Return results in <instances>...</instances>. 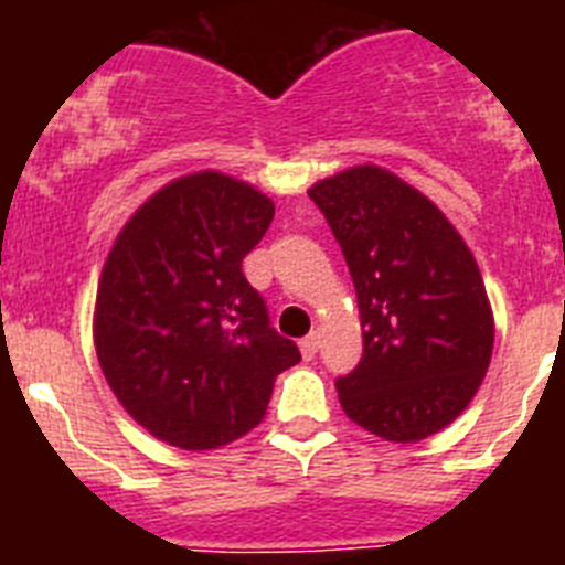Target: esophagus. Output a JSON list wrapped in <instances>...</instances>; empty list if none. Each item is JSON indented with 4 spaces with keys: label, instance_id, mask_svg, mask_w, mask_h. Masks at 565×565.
Segmentation results:
<instances>
[{
    "label": "esophagus",
    "instance_id": "34e87169",
    "mask_svg": "<svg viewBox=\"0 0 565 565\" xmlns=\"http://www.w3.org/2000/svg\"><path fill=\"white\" fill-rule=\"evenodd\" d=\"M317 348H319V333H308L302 342H299V351H302V359H313L317 356Z\"/></svg>",
    "mask_w": 565,
    "mask_h": 565
}]
</instances>
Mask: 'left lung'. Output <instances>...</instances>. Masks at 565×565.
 I'll use <instances>...</instances> for the list:
<instances>
[{
	"mask_svg": "<svg viewBox=\"0 0 565 565\" xmlns=\"http://www.w3.org/2000/svg\"><path fill=\"white\" fill-rule=\"evenodd\" d=\"M353 277L362 359L337 379L344 416L413 444L456 422L483 382L495 322L481 271L441 209L373 163L313 183Z\"/></svg>",
	"mask_w": 565,
	"mask_h": 565,
	"instance_id": "1",
	"label": "left lung"
}]
</instances>
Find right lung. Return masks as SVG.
I'll list each match as a JSON object with an SVG mask.
<instances>
[{
	"label": "right lung",
	"mask_w": 565,
	"mask_h": 565,
	"mask_svg": "<svg viewBox=\"0 0 565 565\" xmlns=\"http://www.w3.org/2000/svg\"><path fill=\"white\" fill-rule=\"evenodd\" d=\"M274 221L223 172L167 183L127 221L98 279V364L124 411L181 450H214L266 416L299 348L271 328L243 257Z\"/></svg>",
	"instance_id": "add662e5"
}]
</instances>
